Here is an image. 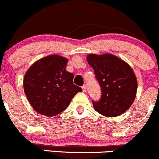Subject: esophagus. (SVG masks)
Wrapping results in <instances>:
<instances>
[{
	"label": "esophagus",
	"mask_w": 159,
	"mask_h": 159,
	"mask_svg": "<svg viewBox=\"0 0 159 159\" xmlns=\"http://www.w3.org/2000/svg\"><path fill=\"white\" fill-rule=\"evenodd\" d=\"M82 89H83V92H85V91H86V85H83V87H82Z\"/></svg>",
	"instance_id": "1"
}]
</instances>
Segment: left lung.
Instances as JSON below:
<instances>
[{"label":"left lung","instance_id":"obj_1","mask_svg":"<svg viewBox=\"0 0 159 159\" xmlns=\"http://www.w3.org/2000/svg\"><path fill=\"white\" fill-rule=\"evenodd\" d=\"M87 61L93 68L101 91V99L92 101L94 110L107 117L125 113L134 101L137 89L131 67L112 54H90Z\"/></svg>","mask_w":159,"mask_h":159}]
</instances>
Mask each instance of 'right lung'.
Returning <instances> with one entry per match:
<instances>
[{
	"mask_svg": "<svg viewBox=\"0 0 159 159\" xmlns=\"http://www.w3.org/2000/svg\"><path fill=\"white\" fill-rule=\"evenodd\" d=\"M67 58L51 55L35 62L23 81L25 95L37 113L54 116L63 112L83 89L74 84V75L66 70Z\"/></svg>",
	"mask_w": 159,
	"mask_h": 159,
	"instance_id": "add662e5",
	"label": "right lung"
}]
</instances>
